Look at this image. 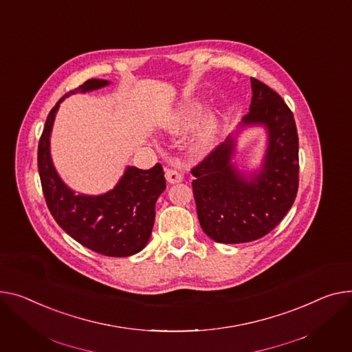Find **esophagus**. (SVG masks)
Returning a JSON list of instances; mask_svg holds the SVG:
<instances>
[{"instance_id": "34e87169", "label": "esophagus", "mask_w": 352, "mask_h": 352, "mask_svg": "<svg viewBox=\"0 0 352 352\" xmlns=\"http://www.w3.org/2000/svg\"><path fill=\"white\" fill-rule=\"evenodd\" d=\"M166 179L170 184H178L182 181V175L179 171H177L175 168H167L166 170Z\"/></svg>"}]
</instances>
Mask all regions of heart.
Here are the masks:
<instances>
[{"instance_id": "obj_1", "label": "heart", "mask_w": 352, "mask_h": 352, "mask_svg": "<svg viewBox=\"0 0 352 352\" xmlns=\"http://www.w3.org/2000/svg\"><path fill=\"white\" fill-rule=\"evenodd\" d=\"M201 104L198 102L190 100L184 103V106H181L171 117L167 123V129L171 133H179L185 129H188L192 126V123L195 122L197 116L199 113ZM217 127H218V119L217 114L214 111H208L206 114H204L201 117L199 123L197 124L195 129V142L201 146L208 144L210 140L214 138L215 133H217Z\"/></svg>"}]
</instances>
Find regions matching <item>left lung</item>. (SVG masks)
<instances>
[{
  "label": "left lung",
  "mask_w": 352,
  "mask_h": 352,
  "mask_svg": "<svg viewBox=\"0 0 352 352\" xmlns=\"http://www.w3.org/2000/svg\"><path fill=\"white\" fill-rule=\"evenodd\" d=\"M252 102L239 130L265 126L267 148L261 168L243 174L235 162V134L191 170L201 228L219 243L261 239L289 212L298 190V135L292 110L277 93L250 78ZM238 130V133H239Z\"/></svg>",
  "instance_id": "obj_1"
}]
</instances>
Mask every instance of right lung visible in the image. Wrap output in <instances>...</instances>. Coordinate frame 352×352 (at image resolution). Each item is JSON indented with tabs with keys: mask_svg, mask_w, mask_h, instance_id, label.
I'll list each match as a JSON object with an SVG mask.
<instances>
[{
	"mask_svg": "<svg viewBox=\"0 0 352 352\" xmlns=\"http://www.w3.org/2000/svg\"><path fill=\"white\" fill-rule=\"evenodd\" d=\"M90 79L67 91L46 119L39 146L38 171L46 205L56 223L85 248L111 257H126L143 250L155 219V202L166 190L161 164L150 170L127 167L113 190L103 195H76L58 175L51 158V131L59 104L74 93L107 86Z\"/></svg>",
	"mask_w": 352,
	"mask_h": 352,
	"instance_id": "1",
	"label": "right lung"
}]
</instances>
